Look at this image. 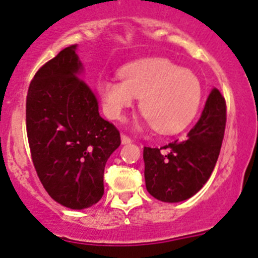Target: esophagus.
<instances>
[{
	"label": "esophagus",
	"mask_w": 258,
	"mask_h": 258,
	"mask_svg": "<svg viewBox=\"0 0 258 258\" xmlns=\"http://www.w3.org/2000/svg\"><path fill=\"white\" fill-rule=\"evenodd\" d=\"M120 141H122L123 145H126V144L131 143V139H130L128 136H126V135H120Z\"/></svg>",
	"instance_id": "34e87169"
}]
</instances>
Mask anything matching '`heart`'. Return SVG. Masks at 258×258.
<instances>
[{"label": "heart", "mask_w": 258, "mask_h": 258, "mask_svg": "<svg viewBox=\"0 0 258 258\" xmlns=\"http://www.w3.org/2000/svg\"><path fill=\"white\" fill-rule=\"evenodd\" d=\"M119 74L122 81L105 78L97 83V94L109 118L122 119L136 97L141 99L140 110L145 114L139 128L154 126L159 134H176L196 117L202 89L189 69L167 59H145L123 67Z\"/></svg>", "instance_id": "heart-1"}]
</instances>
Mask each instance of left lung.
I'll use <instances>...</instances> for the list:
<instances>
[{
  "label": "left lung",
  "mask_w": 258,
  "mask_h": 258,
  "mask_svg": "<svg viewBox=\"0 0 258 258\" xmlns=\"http://www.w3.org/2000/svg\"><path fill=\"white\" fill-rule=\"evenodd\" d=\"M226 124V104L217 89L208 95L201 118L182 141L144 148L146 190L155 199L178 203L196 196L216 166Z\"/></svg>",
  "instance_id": "1"
}]
</instances>
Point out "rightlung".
Wrapping results in <instances>:
<instances>
[{
  "label": "right lung",
  "mask_w": 258,
  "mask_h": 258,
  "mask_svg": "<svg viewBox=\"0 0 258 258\" xmlns=\"http://www.w3.org/2000/svg\"><path fill=\"white\" fill-rule=\"evenodd\" d=\"M77 45L64 48L36 73L27 95L32 159L48 196L85 210L104 194V169L120 145L118 130L99 114L95 92L81 80Z\"/></svg>",
  "instance_id": "add662e5"
}]
</instances>
